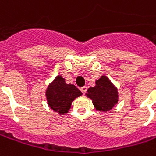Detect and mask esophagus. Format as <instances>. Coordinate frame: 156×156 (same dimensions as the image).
Returning <instances> with one entry per match:
<instances>
[{
  "mask_svg": "<svg viewBox=\"0 0 156 156\" xmlns=\"http://www.w3.org/2000/svg\"><path fill=\"white\" fill-rule=\"evenodd\" d=\"M87 87H86V86H83V87H81V91L83 93H87Z\"/></svg>",
  "mask_w": 156,
  "mask_h": 156,
  "instance_id": "1",
  "label": "esophagus"
}]
</instances>
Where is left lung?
I'll use <instances>...</instances> for the list:
<instances>
[{
    "label": "left lung",
    "mask_w": 156,
    "mask_h": 156,
    "mask_svg": "<svg viewBox=\"0 0 156 156\" xmlns=\"http://www.w3.org/2000/svg\"><path fill=\"white\" fill-rule=\"evenodd\" d=\"M87 96L92 99L97 110L109 111L117 102V90L106 76L96 82L95 87H91L87 90Z\"/></svg>",
    "instance_id": "obj_1"
}]
</instances>
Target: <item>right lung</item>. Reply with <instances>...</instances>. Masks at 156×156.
Masks as SVG:
<instances>
[{
	"label": "right lung",
	"mask_w": 156,
	"mask_h": 156,
	"mask_svg": "<svg viewBox=\"0 0 156 156\" xmlns=\"http://www.w3.org/2000/svg\"><path fill=\"white\" fill-rule=\"evenodd\" d=\"M81 95L80 90L73 84H67L61 76L55 78L46 92L49 106L59 113L67 112L71 107L72 101Z\"/></svg>",
	"instance_id": "1"
}]
</instances>
